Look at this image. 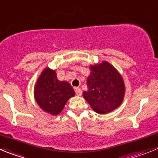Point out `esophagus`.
Wrapping results in <instances>:
<instances>
[{"label": "esophagus", "instance_id": "34e87169", "mask_svg": "<svg viewBox=\"0 0 158 158\" xmlns=\"http://www.w3.org/2000/svg\"><path fill=\"white\" fill-rule=\"evenodd\" d=\"M75 91H76V94L78 95V96H80L82 94V90H81L80 88L76 87L75 88Z\"/></svg>", "mask_w": 158, "mask_h": 158}]
</instances>
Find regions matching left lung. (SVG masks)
Masks as SVG:
<instances>
[{"mask_svg": "<svg viewBox=\"0 0 158 158\" xmlns=\"http://www.w3.org/2000/svg\"><path fill=\"white\" fill-rule=\"evenodd\" d=\"M87 78L88 89L82 93L84 98L98 113H110L120 106L125 88L121 76L108 62L90 66Z\"/></svg>", "mask_w": 158, "mask_h": 158, "instance_id": "obj_1", "label": "left lung"}]
</instances>
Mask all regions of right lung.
Returning a JSON list of instances; mask_svg holds the SVG:
<instances>
[{"mask_svg": "<svg viewBox=\"0 0 158 158\" xmlns=\"http://www.w3.org/2000/svg\"><path fill=\"white\" fill-rule=\"evenodd\" d=\"M74 95L75 91L70 83L58 80L55 71L49 69L43 71L35 87L37 103L52 115L59 114L68 100Z\"/></svg>", "mask_w": 158, "mask_h": 158, "instance_id": "add662e5", "label": "right lung"}]
</instances>
